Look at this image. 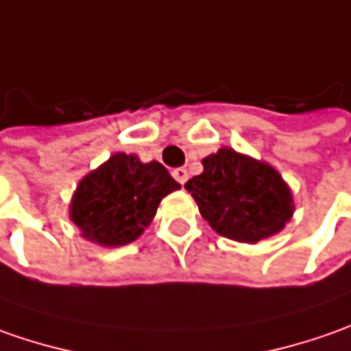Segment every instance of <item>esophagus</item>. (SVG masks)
I'll use <instances>...</instances> for the list:
<instances>
[{"mask_svg":"<svg viewBox=\"0 0 351 351\" xmlns=\"http://www.w3.org/2000/svg\"><path fill=\"white\" fill-rule=\"evenodd\" d=\"M173 176H175V180L178 184H184L188 180V171L180 167V169H175V171H173Z\"/></svg>","mask_w":351,"mask_h":351,"instance_id":"obj_1","label":"esophagus"}]
</instances>
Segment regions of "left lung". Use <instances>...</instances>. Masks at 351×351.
Instances as JSON below:
<instances>
[{
  "label": "left lung",
  "instance_id": "1",
  "mask_svg": "<svg viewBox=\"0 0 351 351\" xmlns=\"http://www.w3.org/2000/svg\"><path fill=\"white\" fill-rule=\"evenodd\" d=\"M204 173L192 176L186 190L202 217L219 235L258 243L284 229L291 219L293 199L282 176L270 165L223 147L204 161Z\"/></svg>",
  "mask_w": 351,
  "mask_h": 351
}]
</instances>
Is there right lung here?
Returning a JSON list of instances; mask_svg holds the SVG:
<instances>
[{"label":"right lung","mask_w":351,"mask_h":351,"mask_svg":"<svg viewBox=\"0 0 351 351\" xmlns=\"http://www.w3.org/2000/svg\"><path fill=\"white\" fill-rule=\"evenodd\" d=\"M178 188L161 163H141L134 155L116 153L79 182L69 215L85 239L122 247L143 233L161 198Z\"/></svg>","instance_id":"obj_1"}]
</instances>
